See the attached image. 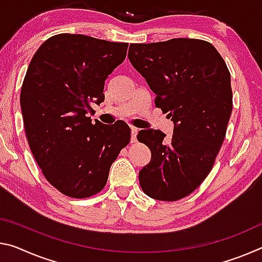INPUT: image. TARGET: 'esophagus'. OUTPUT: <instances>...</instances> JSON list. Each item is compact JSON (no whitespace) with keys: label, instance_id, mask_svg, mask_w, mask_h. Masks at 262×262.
I'll return each instance as SVG.
<instances>
[{"label":"esophagus","instance_id":"obj_1","mask_svg":"<svg viewBox=\"0 0 262 262\" xmlns=\"http://www.w3.org/2000/svg\"><path fill=\"white\" fill-rule=\"evenodd\" d=\"M138 132L139 129L136 127H132L130 128V139H132V142H135L136 141V135H138Z\"/></svg>","mask_w":262,"mask_h":262}]
</instances>
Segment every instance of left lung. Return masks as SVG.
Returning a JSON list of instances; mask_svg holds the SVG:
<instances>
[{"label": "left lung", "mask_w": 262, "mask_h": 262, "mask_svg": "<svg viewBox=\"0 0 262 262\" xmlns=\"http://www.w3.org/2000/svg\"><path fill=\"white\" fill-rule=\"evenodd\" d=\"M128 58L155 93V106L173 122L170 139L154 129L139 132L151 160L140 170L143 192L173 202L196 190L212 169L232 113L231 76L209 41L172 38L130 44Z\"/></svg>", "instance_id": "obj_1"}]
</instances>
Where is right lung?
<instances>
[{"label": "right lung", "instance_id": "right-lung-1", "mask_svg": "<svg viewBox=\"0 0 262 262\" xmlns=\"http://www.w3.org/2000/svg\"><path fill=\"white\" fill-rule=\"evenodd\" d=\"M127 43L60 34L32 57L20 90L28 143L48 182L86 198L105 186L110 168L130 140L126 122H92L105 80L127 55Z\"/></svg>", "mask_w": 262, "mask_h": 262}]
</instances>
